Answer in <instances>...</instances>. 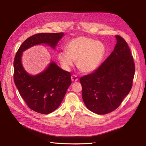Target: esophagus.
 Wrapping results in <instances>:
<instances>
[{"label":"esophagus","mask_w":146,"mask_h":146,"mask_svg":"<svg viewBox=\"0 0 146 146\" xmlns=\"http://www.w3.org/2000/svg\"><path fill=\"white\" fill-rule=\"evenodd\" d=\"M71 80H72L73 82H77L78 80V77H77V76H76L75 75H71Z\"/></svg>","instance_id":"obj_1"}]
</instances>
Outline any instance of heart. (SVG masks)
<instances>
[{
    "label": "heart",
    "instance_id": "b5f03b06",
    "mask_svg": "<svg viewBox=\"0 0 146 146\" xmlns=\"http://www.w3.org/2000/svg\"><path fill=\"white\" fill-rule=\"evenodd\" d=\"M65 51L58 54L64 70H69L76 60V66L84 73H90L100 66L104 57L105 49L102 42L85 36L71 39L64 46Z\"/></svg>",
    "mask_w": 146,
    "mask_h": 146
}]
</instances>
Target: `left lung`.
Returning a JSON list of instances; mask_svg holds the SVG:
<instances>
[{
  "label": "left lung",
  "mask_w": 146,
  "mask_h": 146,
  "mask_svg": "<svg viewBox=\"0 0 146 146\" xmlns=\"http://www.w3.org/2000/svg\"><path fill=\"white\" fill-rule=\"evenodd\" d=\"M113 51L94 73L81 77L83 100L90 110L106 114L119 107L132 86L135 64L125 39L116 35Z\"/></svg>",
  "instance_id": "8db88e82"
}]
</instances>
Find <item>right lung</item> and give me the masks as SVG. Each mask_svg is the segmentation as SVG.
Masks as SVG:
<instances>
[{
	"label": "right lung",
	"instance_id": "1",
	"mask_svg": "<svg viewBox=\"0 0 146 146\" xmlns=\"http://www.w3.org/2000/svg\"><path fill=\"white\" fill-rule=\"evenodd\" d=\"M63 33L36 34L26 39L14 60V80L22 98L31 109L42 114L50 113L60 106L71 83V74L54 62L36 76L27 74L21 63L23 51L36 44L45 43L54 48Z\"/></svg>",
	"mask_w": 146,
	"mask_h": 146
}]
</instances>
